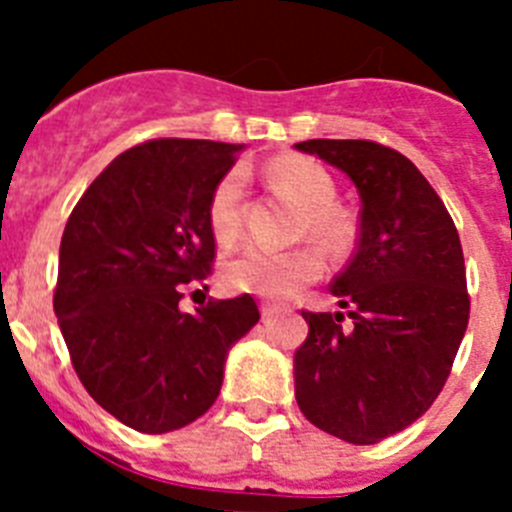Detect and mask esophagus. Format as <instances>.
<instances>
[{
    "label": "esophagus",
    "instance_id": "esophagus-1",
    "mask_svg": "<svg viewBox=\"0 0 512 512\" xmlns=\"http://www.w3.org/2000/svg\"><path fill=\"white\" fill-rule=\"evenodd\" d=\"M277 312H282V310H279L277 305H271V302H264V305H261V315H264V320L274 318Z\"/></svg>",
    "mask_w": 512,
    "mask_h": 512
}]
</instances>
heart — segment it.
Listing matches in <instances>:
<instances>
[{
    "mask_svg": "<svg viewBox=\"0 0 512 512\" xmlns=\"http://www.w3.org/2000/svg\"><path fill=\"white\" fill-rule=\"evenodd\" d=\"M271 184L305 210L302 238H315L328 251L346 253L354 246V212L336 202V179L315 158L300 153H282L269 161ZM243 192L246 182L238 169L215 184L207 205V223L220 243L235 241L243 223ZM325 259L318 248L305 246L295 251H269L248 246L225 261L223 279L235 292H253L269 300H287L302 287L320 279Z\"/></svg>",
    "mask_w": 512,
    "mask_h": 512,
    "instance_id": "heart-1",
    "label": "heart"
}]
</instances>
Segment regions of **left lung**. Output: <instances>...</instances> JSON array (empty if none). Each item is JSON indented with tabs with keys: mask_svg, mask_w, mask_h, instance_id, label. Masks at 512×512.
Wrapping results in <instances>:
<instances>
[{
	"mask_svg": "<svg viewBox=\"0 0 512 512\" xmlns=\"http://www.w3.org/2000/svg\"><path fill=\"white\" fill-rule=\"evenodd\" d=\"M361 194L354 259L330 292L343 312H310L295 354L297 405L356 446L405 431L449 379L469 323L464 251L449 210L410 158L374 140L297 143Z\"/></svg>",
	"mask_w": 512,
	"mask_h": 512,
	"instance_id": "obj_1",
	"label": "left lung"
}]
</instances>
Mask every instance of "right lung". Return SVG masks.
<instances>
[{
  "mask_svg": "<svg viewBox=\"0 0 512 512\" xmlns=\"http://www.w3.org/2000/svg\"><path fill=\"white\" fill-rule=\"evenodd\" d=\"M238 148L189 138L128 148L63 230L53 310L74 372L97 405L140 433L205 415L228 348L261 318L251 295L179 310L187 284L212 274L207 205Z\"/></svg>",
  "mask_w": 512,
  "mask_h": 512,
  "instance_id": "1",
  "label": "right lung"
}]
</instances>
